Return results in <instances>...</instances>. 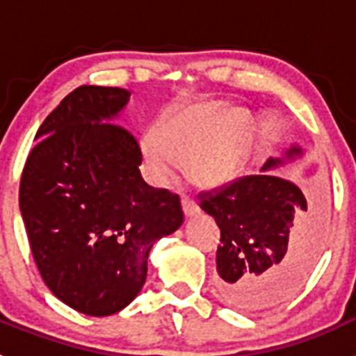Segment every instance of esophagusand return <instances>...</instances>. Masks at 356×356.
<instances>
[{
  "mask_svg": "<svg viewBox=\"0 0 356 356\" xmlns=\"http://www.w3.org/2000/svg\"><path fill=\"white\" fill-rule=\"evenodd\" d=\"M181 209H184V213L187 217L191 216H196L197 212H200V207H197V203L194 200H191L188 196H184L181 197Z\"/></svg>",
  "mask_w": 356,
  "mask_h": 356,
  "instance_id": "34e87169",
  "label": "esophagus"
}]
</instances>
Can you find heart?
I'll list each match as a JSON object with an SVG mask.
<instances>
[{
    "instance_id": "obj_1",
    "label": "heart",
    "mask_w": 356,
    "mask_h": 356,
    "mask_svg": "<svg viewBox=\"0 0 356 356\" xmlns=\"http://www.w3.org/2000/svg\"><path fill=\"white\" fill-rule=\"evenodd\" d=\"M250 146V122L219 103L207 102L163 118L155 135L144 137L143 159L156 184L171 178L176 163H185L194 184L217 187L241 172Z\"/></svg>"
}]
</instances>
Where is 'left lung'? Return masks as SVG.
Listing matches in <instances>:
<instances>
[{
	"instance_id": "1",
	"label": "left lung",
	"mask_w": 356,
	"mask_h": 356,
	"mask_svg": "<svg viewBox=\"0 0 356 356\" xmlns=\"http://www.w3.org/2000/svg\"><path fill=\"white\" fill-rule=\"evenodd\" d=\"M300 153L291 147L287 156ZM278 163L269 159L264 172L197 194L201 209L221 228L217 289L232 307L267 310L289 300L319 254L321 213L307 205L300 187L267 172Z\"/></svg>"
}]
</instances>
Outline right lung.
I'll list each match as a JSON object with an SVG mask.
<instances>
[{
    "mask_svg": "<svg viewBox=\"0 0 356 356\" xmlns=\"http://www.w3.org/2000/svg\"><path fill=\"white\" fill-rule=\"evenodd\" d=\"M131 92L81 85L37 131L19 185L31 254L49 291L87 316H112L146 282L159 238L184 222L178 194L147 185L131 131L112 119Z\"/></svg>",
    "mask_w": 356,
    "mask_h": 356,
    "instance_id": "add662e5",
    "label": "right lung"
}]
</instances>
